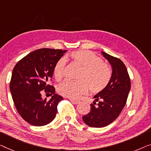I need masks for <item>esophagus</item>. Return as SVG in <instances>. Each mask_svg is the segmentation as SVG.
<instances>
[{"label": "esophagus", "mask_w": 151, "mask_h": 151, "mask_svg": "<svg viewBox=\"0 0 151 151\" xmlns=\"http://www.w3.org/2000/svg\"><path fill=\"white\" fill-rule=\"evenodd\" d=\"M70 100L73 103H74V104H78V103H79L80 102L78 100H73V99H70Z\"/></svg>", "instance_id": "34e87169"}]
</instances>
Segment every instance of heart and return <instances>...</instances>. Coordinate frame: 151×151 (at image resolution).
<instances>
[{
  "instance_id": "1",
  "label": "heart",
  "mask_w": 151,
  "mask_h": 151,
  "mask_svg": "<svg viewBox=\"0 0 151 151\" xmlns=\"http://www.w3.org/2000/svg\"><path fill=\"white\" fill-rule=\"evenodd\" d=\"M70 58L74 62L79 64L83 68L78 78L79 81H73L65 80L58 87V91L61 95L72 99L79 98L86 93L89 89L94 93L102 91L109 83L111 76L109 67L102 59L92 51L79 50L73 51ZM66 60L62 58L55 63L53 73L58 81L64 77L66 71Z\"/></svg>"
}]
</instances>
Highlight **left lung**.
Instances as JSON below:
<instances>
[{
	"mask_svg": "<svg viewBox=\"0 0 151 151\" xmlns=\"http://www.w3.org/2000/svg\"><path fill=\"white\" fill-rule=\"evenodd\" d=\"M102 53L111 65L112 75L106 87L94 96L91 111L83 116L85 124L92 127H105L118 117L131 88L129 76L123 62L103 51Z\"/></svg>",
	"mask_w": 151,
	"mask_h": 151,
	"instance_id": "1",
	"label": "left lung"
}]
</instances>
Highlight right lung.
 Returning a JSON list of instances; mask_svg holds the SVG:
<instances>
[{
	"mask_svg": "<svg viewBox=\"0 0 151 151\" xmlns=\"http://www.w3.org/2000/svg\"><path fill=\"white\" fill-rule=\"evenodd\" d=\"M67 50L39 49L28 53L17 63L13 70L10 91L15 106L20 116L30 125L43 126L55 117L57 106L63 100L48 84L52 78L55 63ZM52 96L43 100L41 91Z\"/></svg>",
	"mask_w": 151,
	"mask_h": 151,
	"instance_id": "add662e5",
	"label": "right lung"
}]
</instances>
